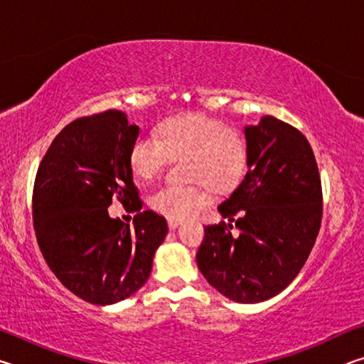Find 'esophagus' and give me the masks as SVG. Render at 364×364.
Segmentation results:
<instances>
[{
  "label": "esophagus",
  "instance_id": "1",
  "mask_svg": "<svg viewBox=\"0 0 364 364\" xmlns=\"http://www.w3.org/2000/svg\"><path fill=\"white\" fill-rule=\"evenodd\" d=\"M181 225V221L180 220H168V228H170V230H176V228L178 226H180Z\"/></svg>",
  "mask_w": 364,
  "mask_h": 364
}]
</instances>
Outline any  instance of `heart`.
<instances>
[{
    "label": "heart",
    "mask_w": 364,
    "mask_h": 364,
    "mask_svg": "<svg viewBox=\"0 0 364 364\" xmlns=\"http://www.w3.org/2000/svg\"><path fill=\"white\" fill-rule=\"evenodd\" d=\"M157 136L143 134L132 149V168L141 180H151L170 159L188 157L191 181L212 188L230 186L242 173L245 143L237 132L202 114H184L164 122ZM207 204V194L196 186L164 184L149 197V205L171 220L193 217Z\"/></svg>",
    "instance_id": "1"
}]
</instances>
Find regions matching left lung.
Listing matches in <instances>:
<instances>
[{"mask_svg": "<svg viewBox=\"0 0 364 364\" xmlns=\"http://www.w3.org/2000/svg\"><path fill=\"white\" fill-rule=\"evenodd\" d=\"M247 173L218 205L228 226L207 225L197 267L237 304L264 301L291 284L315 245L323 194L311 146L297 128L264 115L244 127ZM240 230L230 232L232 221Z\"/></svg>", "mask_w": 364, "mask_h": 364, "instance_id": "1", "label": "left lung"}]
</instances>
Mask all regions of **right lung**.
<instances>
[{
    "instance_id": "obj_1",
    "label": "right lung",
    "mask_w": 364,
    "mask_h": 364,
    "mask_svg": "<svg viewBox=\"0 0 364 364\" xmlns=\"http://www.w3.org/2000/svg\"><path fill=\"white\" fill-rule=\"evenodd\" d=\"M139 127L122 110L69 123L43 157L33 188V226L48 267L77 297L112 305L149 279L167 220L143 202L133 183L132 149ZM120 200L138 211L134 226L110 219Z\"/></svg>"
}]
</instances>
